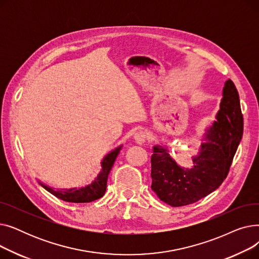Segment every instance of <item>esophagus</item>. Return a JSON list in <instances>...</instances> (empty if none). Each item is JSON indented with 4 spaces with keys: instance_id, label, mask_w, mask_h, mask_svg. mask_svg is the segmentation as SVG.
I'll list each match as a JSON object with an SVG mask.
<instances>
[{
    "instance_id": "1",
    "label": "esophagus",
    "mask_w": 259,
    "mask_h": 259,
    "mask_svg": "<svg viewBox=\"0 0 259 259\" xmlns=\"http://www.w3.org/2000/svg\"><path fill=\"white\" fill-rule=\"evenodd\" d=\"M133 139H134V141L137 144L143 145L146 142V134L143 131H139L137 133H134Z\"/></svg>"
}]
</instances>
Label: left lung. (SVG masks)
Returning <instances> with one entry per match:
<instances>
[{
	"instance_id": "obj_1",
	"label": "left lung",
	"mask_w": 259,
	"mask_h": 259,
	"mask_svg": "<svg viewBox=\"0 0 259 259\" xmlns=\"http://www.w3.org/2000/svg\"><path fill=\"white\" fill-rule=\"evenodd\" d=\"M242 131L239 95L233 81L228 79L216 120L206 129L198 153L192 156V168L181 167L167 146L153 147L151 189L172 207L187 206L209 195L227 178Z\"/></svg>"
}]
</instances>
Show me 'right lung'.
I'll return each mask as SVG.
<instances>
[{
	"label": "right lung",
	"instance_id": "1",
	"mask_svg": "<svg viewBox=\"0 0 259 259\" xmlns=\"http://www.w3.org/2000/svg\"><path fill=\"white\" fill-rule=\"evenodd\" d=\"M120 150H121V145L115 148L111 152H109L103 158V160L101 161V167H102L101 172L99 173L97 178H95V180L86 187H81L78 189L71 188V189L56 190L54 188H51L43 183L40 182L38 183L52 195L68 202H90L95 199H99L104 195L106 191L108 175L110 173V170L112 169V166Z\"/></svg>",
	"mask_w": 259,
	"mask_h": 259
}]
</instances>
